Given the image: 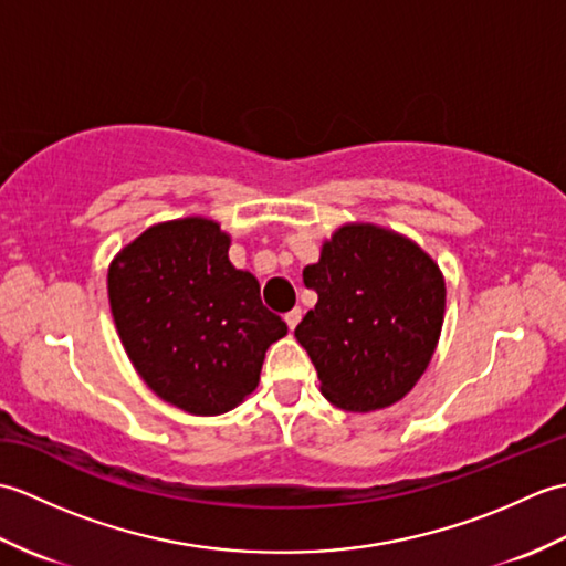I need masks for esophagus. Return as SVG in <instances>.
<instances>
[{
	"instance_id": "34e87169",
	"label": "esophagus",
	"mask_w": 566,
	"mask_h": 566,
	"mask_svg": "<svg viewBox=\"0 0 566 566\" xmlns=\"http://www.w3.org/2000/svg\"><path fill=\"white\" fill-rule=\"evenodd\" d=\"M284 321L286 326H290V331H294L298 326V321H302V308H292L290 314H284Z\"/></svg>"
}]
</instances>
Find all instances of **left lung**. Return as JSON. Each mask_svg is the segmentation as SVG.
<instances>
[{"label": "left lung", "mask_w": 566, "mask_h": 566, "mask_svg": "<svg viewBox=\"0 0 566 566\" xmlns=\"http://www.w3.org/2000/svg\"><path fill=\"white\" fill-rule=\"evenodd\" d=\"M318 304L294 335L321 394L343 411L387 408L416 387L442 331L444 280L413 240L375 223H345L304 268Z\"/></svg>", "instance_id": "obj_1"}]
</instances>
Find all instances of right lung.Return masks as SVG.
<instances>
[{"mask_svg":"<svg viewBox=\"0 0 566 566\" xmlns=\"http://www.w3.org/2000/svg\"><path fill=\"white\" fill-rule=\"evenodd\" d=\"M231 235L201 216L150 226L114 258L109 304L140 379L191 416L231 411L255 391L286 323L260 282L228 260Z\"/></svg>","mask_w":566,"mask_h":566,"instance_id":"obj_1","label":"right lung"}]
</instances>
